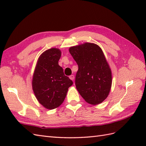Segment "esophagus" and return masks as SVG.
Wrapping results in <instances>:
<instances>
[{
    "label": "esophagus",
    "instance_id": "esophagus-1",
    "mask_svg": "<svg viewBox=\"0 0 146 146\" xmlns=\"http://www.w3.org/2000/svg\"><path fill=\"white\" fill-rule=\"evenodd\" d=\"M70 78L71 80H74V79H75V76H74L73 75H71L70 76Z\"/></svg>",
    "mask_w": 146,
    "mask_h": 146
}]
</instances>
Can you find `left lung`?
Listing matches in <instances>:
<instances>
[{
	"instance_id": "1",
	"label": "left lung",
	"mask_w": 146,
	"mask_h": 146,
	"mask_svg": "<svg viewBox=\"0 0 146 146\" xmlns=\"http://www.w3.org/2000/svg\"><path fill=\"white\" fill-rule=\"evenodd\" d=\"M69 51L78 66L75 78L77 90L88 104L102 103L111 85V72L102 49L86 42L71 47Z\"/></svg>"
}]
</instances>
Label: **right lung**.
<instances>
[{
    "label": "right lung",
    "instance_id": "obj_1",
    "mask_svg": "<svg viewBox=\"0 0 146 146\" xmlns=\"http://www.w3.org/2000/svg\"><path fill=\"white\" fill-rule=\"evenodd\" d=\"M61 52L51 48L40 56L33 78V89L36 98L42 106L49 110L58 107L66 96L72 80L64 75L58 64Z\"/></svg>",
    "mask_w": 146,
    "mask_h": 146
}]
</instances>
